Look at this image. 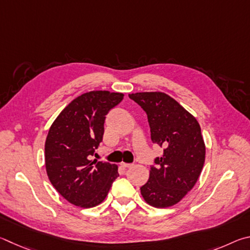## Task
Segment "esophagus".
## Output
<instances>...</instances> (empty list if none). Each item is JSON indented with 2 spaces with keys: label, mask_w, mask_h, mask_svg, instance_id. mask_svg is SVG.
<instances>
[{
  "label": "esophagus",
  "mask_w": 250,
  "mask_h": 250,
  "mask_svg": "<svg viewBox=\"0 0 250 250\" xmlns=\"http://www.w3.org/2000/svg\"><path fill=\"white\" fill-rule=\"evenodd\" d=\"M121 167H123V168H132V167H133V164H125V163H122V164H121Z\"/></svg>",
  "instance_id": "esophagus-1"
}]
</instances>
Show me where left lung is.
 Masks as SVG:
<instances>
[{
	"mask_svg": "<svg viewBox=\"0 0 250 250\" xmlns=\"http://www.w3.org/2000/svg\"><path fill=\"white\" fill-rule=\"evenodd\" d=\"M129 99L146 112L152 143L164 147L141 193L151 207H172L194 187L202 171L205 145L201 127L194 116L163 92H139Z\"/></svg>",
	"mask_w": 250,
	"mask_h": 250,
	"instance_id": "8db88e82",
	"label": "left lung"
}]
</instances>
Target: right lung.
Returning a JSON list of instances; mask_svg holds the SVG:
<instances>
[{
  "label": "right lung",
  "mask_w": 250,
  "mask_h": 250,
  "mask_svg": "<svg viewBox=\"0 0 250 250\" xmlns=\"http://www.w3.org/2000/svg\"><path fill=\"white\" fill-rule=\"evenodd\" d=\"M123 93L91 91L63 108L48 132L45 163L55 189L77 207L93 208L106 198L118 177L117 166L90 160L103 139L105 115Z\"/></svg>",
  "instance_id": "add662e5"
}]
</instances>
